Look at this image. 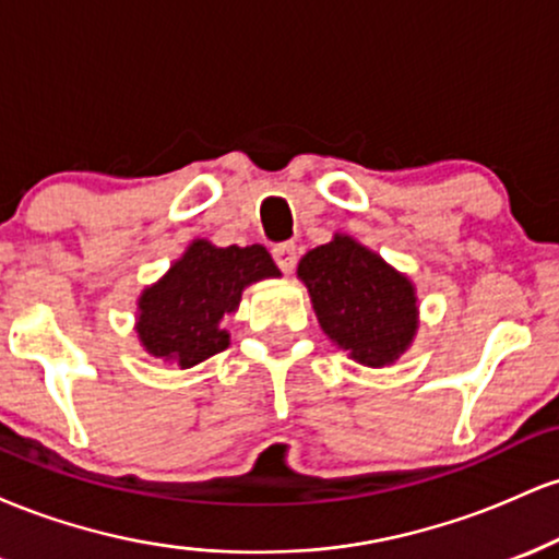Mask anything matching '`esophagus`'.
Returning <instances> with one entry per match:
<instances>
[{"label": "esophagus", "mask_w": 559, "mask_h": 559, "mask_svg": "<svg viewBox=\"0 0 559 559\" xmlns=\"http://www.w3.org/2000/svg\"><path fill=\"white\" fill-rule=\"evenodd\" d=\"M271 252H273L275 265H278L281 271H286V273L294 271V265H297V243L281 241V243H275Z\"/></svg>", "instance_id": "obj_1"}]
</instances>
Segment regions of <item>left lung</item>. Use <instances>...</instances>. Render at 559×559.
Masks as SVG:
<instances>
[{
  "mask_svg": "<svg viewBox=\"0 0 559 559\" xmlns=\"http://www.w3.org/2000/svg\"><path fill=\"white\" fill-rule=\"evenodd\" d=\"M299 278L310 288L323 331L357 362L381 368L413 342L418 329L413 284L349 236L307 252Z\"/></svg>",
  "mask_w": 559,
  "mask_h": 559,
  "instance_id": "1",
  "label": "left lung"
}]
</instances>
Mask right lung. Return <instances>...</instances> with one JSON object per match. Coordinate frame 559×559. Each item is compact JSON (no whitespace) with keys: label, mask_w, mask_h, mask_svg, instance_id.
Wrapping results in <instances>:
<instances>
[{"label":"right lung","mask_w":559,"mask_h":559,"mask_svg":"<svg viewBox=\"0 0 559 559\" xmlns=\"http://www.w3.org/2000/svg\"><path fill=\"white\" fill-rule=\"evenodd\" d=\"M278 275L265 247H213L199 239L170 273L139 299V338L146 352L181 368L207 360L228 346L221 329L241 301L243 286Z\"/></svg>","instance_id":"obj_1"}]
</instances>
